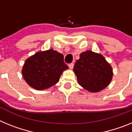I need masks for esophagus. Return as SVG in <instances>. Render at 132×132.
<instances>
[{"label": "esophagus", "mask_w": 132, "mask_h": 132, "mask_svg": "<svg viewBox=\"0 0 132 132\" xmlns=\"http://www.w3.org/2000/svg\"><path fill=\"white\" fill-rule=\"evenodd\" d=\"M73 67H74V64H73V63L69 64V68L71 69H72L73 68Z\"/></svg>", "instance_id": "esophagus-1"}]
</instances>
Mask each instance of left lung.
Listing matches in <instances>:
<instances>
[{
    "label": "left lung",
    "mask_w": 132,
    "mask_h": 132,
    "mask_svg": "<svg viewBox=\"0 0 132 132\" xmlns=\"http://www.w3.org/2000/svg\"><path fill=\"white\" fill-rule=\"evenodd\" d=\"M73 71L79 85L92 93L105 88L113 76L112 67L103 56L91 51L80 53Z\"/></svg>",
    "instance_id": "8db88e82"
}]
</instances>
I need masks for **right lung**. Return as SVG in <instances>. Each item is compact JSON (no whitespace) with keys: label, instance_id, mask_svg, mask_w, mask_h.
I'll use <instances>...</instances> for the list:
<instances>
[{"label":"right lung","instance_id":"obj_1","mask_svg":"<svg viewBox=\"0 0 132 132\" xmlns=\"http://www.w3.org/2000/svg\"><path fill=\"white\" fill-rule=\"evenodd\" d=\"M63 59V55L53 50L37 52L24 63L23 77L35 89L50 88L58 82L63 71L68 69Z\"/></svg>","mask_w":132,"mask_h":132}]
</instances>
